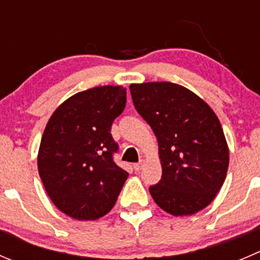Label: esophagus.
<instances>
[{
  "instance_id": "obj_1",
  "label": "esophagus",
  "mask_w": 260,
  "mask_h": 260,
  "mask_svg": "<svg viewBox=\"0 0 260 260\" xmlns=\"http://www.w3.org/2000/svg\"><path fill=\"white\" fill-rule=\"evenodd\" d=\"M143 161H140V162H137V164H135V165H133V169H135L136 171H141L142 170V168H143Z\"/></svg>"
}]
</instances>
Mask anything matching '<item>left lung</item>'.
Masks as SVG:
<instances>
[{"instance_id":"1","label":"left lung","mask_w":260,"mask_h":260,"mask_svg":"<svg viewBox=\"0 0 260 260\" xmlns=\"http://www.w3.org/2000/svg\"><path fill=\"white\" fill-rule=\"evenodd\" d=\"M129 90L136 110L158 142L162 175L148 188L153 201L174 216L207 207L229 168L228 143L215 112L173 82L132 84Z\"/></svg>"}]
</instances>
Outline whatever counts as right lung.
I'll return each mask as SVG.
<instances>
[{
	"mask_svg": "<svg viewBox=\"0 0 260 260\" xmlns=\"http://www.w3.org/2000/svg\"><path fill=\"white\" fill-rule=\"evenodd\" d=\"M122 86L75 94L50 117L38 153V170L55 207L76 220H96L117 202L128 173L114 161L110 129L123 113Z\"/></svg>",
	"mask_w": 260,
	"mask_h": 260,
	"instance_id": "right-lung-1",
	"label": "right lung"
}]
</instances>
